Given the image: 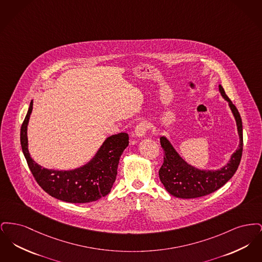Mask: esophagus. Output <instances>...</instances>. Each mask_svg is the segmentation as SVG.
<instances>
[{
	"instance_id": "esophagus-1",
	"label": "esophagus",
	"mask_w": 262,
	"mask_h": 262,
	"mask_svg": "<svg viewBox=\"0 0 262 262\" xmlns=\"http://www.w3.org/2000/svg\"><path fill=\"white\" fill-rule=\"evenodd\" d=\"M149 125L146 122H141L136 126L134 135L136 137H143L146 134V130L148 129Z\"/></svg>"
}]
</instances>
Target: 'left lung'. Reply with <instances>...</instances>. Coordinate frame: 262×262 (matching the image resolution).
Masks as SVG:
<instances>
[{"label":"left lung","instance_id":"obj_1","mask_svg":"<svg viewBox=\"0 0 262 262\" xmlns=\"http://www.w3.org/2000/svg\"><path fill=\"white\" fill-rule=\"evenodd\" d=\"M221 96L228 102L229 108L235 118L239 143L237 149L231 155L228 163L217 170L199 169L188 163L174 149L171 141L162 136L160 137L164 150V163L159 170V178L166 190L179 199H196L223 187L234 176L241 162L243 153V123L239 113L232 101L219 84Z\"/></svg>","mask_w":262,"mask_h":262}]
</instances>
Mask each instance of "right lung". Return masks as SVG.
Masks as SVG:
<instances>
[{"mask_svg": "<svg viewBox=\"0 0 262 262\" xmlns=\"http://www.w3.org/2000/svg\"><path fill=\"white\" fill-rule=\"evenodd\" d=\"M32 109L33 100L20 128V144L38 185L51 196L71 203H88L106 196L116 181L120 158L128 145L127 134L107 137L94 156L80 167L72 170L47 169L35 162L28 150L27 126Z\"/></svg>", "mask_w": 262, "mask_h": 262, "instance_id": "obj_1", "label": "right lung"}]
</instances>
